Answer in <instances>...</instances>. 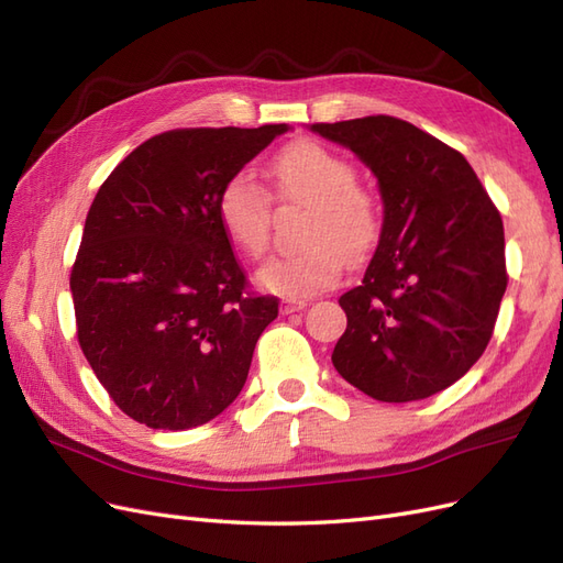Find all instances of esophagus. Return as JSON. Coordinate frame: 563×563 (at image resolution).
<instances>
[{"label": "esophagus", "instance_id": "1", "mask_svg": "<svg viewBox=\"0 0 563 563\" xmlns=\"http://www.w3.org/2000/svg\"><path fill=\"white\" fill-rule=\"evenodd\" d=\"M305 308H308V300H305V298H286V300H282V312L284 314H294V312L305 310Z\"/></svg>", "mask_w": 563, "mask_h": 563}]
</instances>
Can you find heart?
<instances>
[{
  "label": "heart",
  "instance_id": "b5f03b06",
  "mask_svg": "<svg viewBox=\"0 0 563 563\" xmlns=\"http://www.w3.org/2000/svg\"><path fill=\"white\" fill-rule=\"evenodd\" d=\"M265 176L279 203L308 207L300 228L302 249L269 258L258 284L286 298H305L338 282L345 261L356 263L380 236V203L354 183V166L317 141H296L267 162ZM216 216L234 249L258 258L267 251L272 201L246 174L220 187Z\"/></svg>",
  "mask_w": 563,
  "mask_h": 563
}]
</instances>
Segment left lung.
<instances>
[{"label":"left lung","mask_w":563,"mask_h":563,"mask_svg":"<svg viewBox=\"0 0 563 563\" xmlns=\"http://www.w3.org/2000/svg\"><path fill=\"white\" fill-rule=\"evenodd\" d=\"M350 147L380 185V242L340 296L347 329L331 354L378 401L428 399L484 354L507 288L503 218L470 162L389 114L312 124Z\"/></svg>","instance_id":"1"}]
</instances>
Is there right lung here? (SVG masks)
<instances>
[{
	"mask_svg": "<svg viewBox=\"0 0 563 563\" xmlns=\"http://www.w3.org/2000/svg\"><path fill=\"white\" fill-rule=\"evenodd\" d=\"M284 131H164L100 185L70 272L77 340L135 422L190 430L242 391L279 300L249 288L216 199Z\"/></svg>",
	"mask_w": 563,
	"mask_h": 563,
	"instance_id": "right-lung-1",
	"label": "right lung"
}]
</instances>
